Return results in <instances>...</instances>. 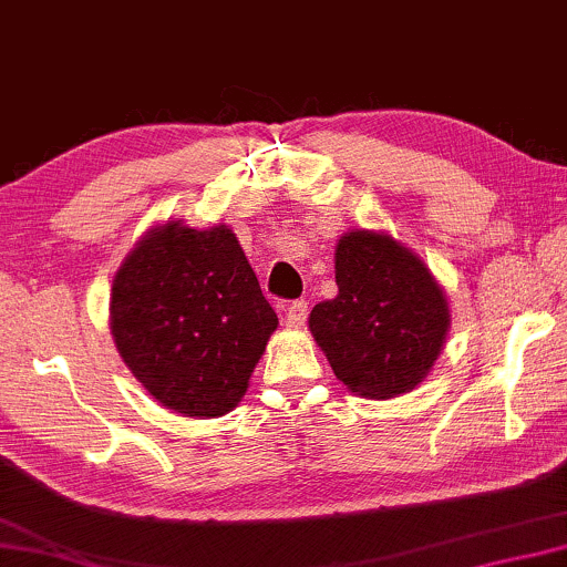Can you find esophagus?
<instances>
[{
  "mask_svg": "<svg viewBox=\"0 0 567 567\" xmlns=\"http://www.w3.org/2000/svg\"><path fill=\"white\" fill-rule=\"evenodd\" d=\"M306 319H308L306 300H292V303L288 306V311H285V323H288L290 329H298V327H303Z\"/></svg>",
  "mask_w": 567,
  "mask_h": 567,
  "instance_id": "obj_1",
  "label": "esophagus"
}]
</instances>
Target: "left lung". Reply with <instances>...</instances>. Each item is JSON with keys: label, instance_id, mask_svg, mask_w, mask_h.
Wrapping results in <instances>:
<instances>
[{"label": "left lung", "instance_id": "obj_1", "mask_svg": "<svg viewBox=\"0 0 567 567\" xmlns=\"http://www.w3.org/2000/svg\"><path fill=\"white\" fill-rule=\"evenodd\" d=\"M337 298L313 306L308 329L352 394L391 399L425 381L446 344L449 300L433 271L386 233H344Z\"/></svg>", "mask_w": 567, "mask_h": 567}]
</instances>
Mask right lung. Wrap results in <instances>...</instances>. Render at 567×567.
<instances>
[{
	"instance_id": "right-lung-1",
	"label": "right lung",
	"mask_w": 567,
	"mask_h": 567,
	"mask_svg": "<svg viewBox=\"0 0 567 567\" xmlns=\"http://www.w3.org/2000/svg\"><path fill=\"white\" fill-rule=\"evenodd\" d=\"M277 313L228 225H155L111 288V334L150 396L184 417H223L244 399Z\"/></svg>"
}]
</instances>
